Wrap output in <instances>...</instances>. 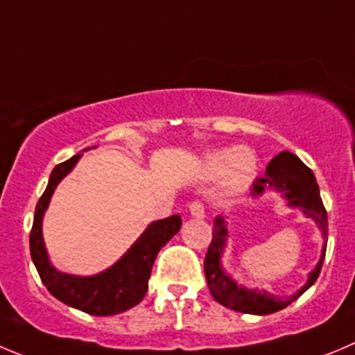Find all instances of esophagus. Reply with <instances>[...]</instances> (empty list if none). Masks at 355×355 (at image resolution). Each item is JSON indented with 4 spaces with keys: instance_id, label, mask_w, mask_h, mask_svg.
<instances>
[{
    "instance_id": "esophagus-1",
    "label": "esophagus",
    "mask_w": 355,
    "mask_h": 355,
    "mask_svg": "<svg viewBox=\"0 0 355 355\" xmlns=\"http://www.w3.org/2000/svg\"><path fill=\"white\" fill-rule=\"evenodd\" d=\"M189 211H191V215H193L194 218L205 217V207L203 203H200V201H193V203L189 205Z\"/></svg>"
}]
</instances>
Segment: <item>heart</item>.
Instances as JSON below:
<instances>
[{"label":"heart","instance_id":"1","mask_svg":"<svg viewBox=\"0 0 355 355\" xmlns=\"http://www.w3.org/2000/svg\"><path fill=\"white\" fill-rule=\"evenodd\" d=\"M257 170V157L248 147H234L214 150L205 155V177H220L226 193H240L248 187Z\"/></svg>","mask_w":355,"mask_h":355}]
</instances>
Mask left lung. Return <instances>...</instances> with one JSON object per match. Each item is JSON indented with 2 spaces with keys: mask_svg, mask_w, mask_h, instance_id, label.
I'll return each mask as SVG.
<instances>
[{
  "mask_svg": "<svg viewBox=\"0 0 355 355\" xmlns=\"http://www.w3.org/2000/svg\"><path fill=\"white\" fill-rule=\"evenodd\" d=\"M270 191L280 194L289 208H297L306 217L315 220L324 238V250L320 254L317 266L308 273L306 282L296 294L275 296L264 289L261 291L256 287H245L238 284L223 266V256L227 247V240H230V230H227L226 217L217 215L214 220V233H211L214 236H211V243L208 247L207 257H205V275H207L208 289H210L214 300L226 308H231L234 312L250 313V315H268V313L284 310L315 284L320 268H322L324 256H326L327 214L322 200H320V191L313 171L293 152H280L271 159L263 177L254 182L250 196L256 200V198L263 196Z\"/></svg>",
  "mask_w": 355,
  "mask_h": 355,
  "instance_id": "1",
  "label": "left lung"
}]
</instances>
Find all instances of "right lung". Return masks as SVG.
Returning a JSON list of instances; mask_svg holds the SVG:
<instances>
[{"mask_svg": "<svg viewBox=\"0 0 355 355\" xmlns=\"http://www.w3.org/2000/svg\"><path fill=\"white\" fill-rule=\"evenodd\" d=\"M80 157L82 154L73 155L52 170L47 189L40 198L35 210V220L29 236L31 259L38 270L43 286L61 303L82 310L89 315H117L137 306L144 300L155 257L159 250L180 231L182 218L180 215H171L148 224L140 238L125 250L124 256L99 273L82 277V275H71L58 270L51 263L43 240V215L47 211L59 182L77 166Z\"/></svg>", "mask_w": 355, "mask_h": 355, "instance_id": "1", "label": "right lung"}]
</instances>
